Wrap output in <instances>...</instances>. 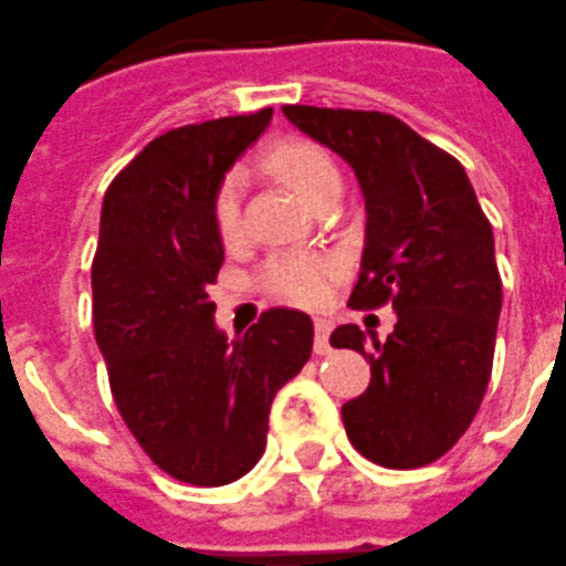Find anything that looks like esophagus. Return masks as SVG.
Returning a JSON list of instances; mask_svg holds the SVG:
<instances>
[{"instance_id":"1","label":"esophagus","mask_w":566,"mask_h":566,"mask_svg":"<svg viewBox=\"0 0 566 566\" xmlns=\"http://www.w3.org/2000/svg\"><path fill=\"white\" fill-rule=\"evenodd\" d=\"M328 334H332V321L326 317H317L315 321V354H328Z\"/></svg>"}]
</instances>
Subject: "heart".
<instances>
[{
	"label": "heart",
	"mask_w": 566,
	"mask_h": 566,
	"mask_svg": "<svg viewBox=\"0 0 566 566\" xmlns=\"http://www.w3.org/2000/svg\"><path fill=\"white\" fill-rule=\"evenodd\" d=\"M265 166L287 188H293L306 205L315 207L328 190L339 188V174L332 157L306 140H284L276 144L265 157ZM212 229L223 245H234L243 234L240 218V174L232 171L218 182L210 205ZM339 276V262L326 254H306V251H284L273 254L262 265L256 284L262 293L295 306H317L328 298L334 279Z\"/></svg>",
	"instance_id": "heart-1"
}]
</instances>
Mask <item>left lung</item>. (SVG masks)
<instances>
[{"label": "left lung", "mask_w": 566, "mask_h": 566, "mask_svg": "<svg viewBox=\"0 0 566 566\" xmlns=\"http://www.w3.org/2000/svg\"><path fill=\"white\" fill-rule=\"evenodd\" d=\"M282 113L337 151L365 193L348 304L398 312L392 334H370V348L354 323L328 339L370 361L367 389L343 406L345 434L381 468L437 462L470 429L490 384L503 301L490 221L462 163L395 115L310 104Z\"/></svg>", "instance_id": "left-lung-1"}]
</instances>
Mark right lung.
I'll list each match as a JSON object with an SVG mask.
<instances>
[{
	"mask_svg": "<svg viewBox=\"0 0 566 566\" xmlns=\"http://www.w3.org/2000/svg\"><path fill=\"white\" fill-rule=\"evenodd\" d=\"M271 115L166 132L104 193L91 284L109 389L146 457L193 486L232 484L260 462L273 395L312 354L304 312L276 306L227 339L207 295L223 265L212 193Z\"/></svg>",
	"mask_w": 566,
	"mask_h": 566,
	"instance_id": "add662e5",
	"label": "right lung"
}]
</instances>
